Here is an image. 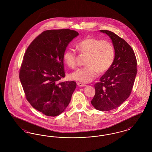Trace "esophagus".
Segmentation results:
<instances>
[{
	"instance_id": "1",
	"label": "esophagus",
	"mask_w": 152,
	"mask_h": 152,
	"mask_svg": "<svg viewBox=\"0 0 152 152\" xmlns=\"http://www.w3.org/2000/svg\"><path fill=\"white\" fill-rule=\"evenodd\" d=\"M77 86H79V87H84V86H86V84H84V83H77Z\"/></svg>"
}]
</instances>
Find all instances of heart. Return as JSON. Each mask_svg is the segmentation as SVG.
<instances>
[{"mask_svg": "<svg viewBox=\"0 0 152 152\" xmlns=\"http://www.w3.org/2000/svg\"><path fill=\"white\" fill-rule=\"evenodd\" d=\"M77 48L81 55L87 56L86 66L80 68L70 75V78L83 83H88L95 78L99 73L106 72L113 64L115 50L113 45L107 40L87 37L80 42ZM77 55L75 50L68 49L63 55V60L71 68L77 65Z\"/></svg>", "mask_w": 152, "mask_h": 152, "instance_id": "1", "label": "heart"}]
</instances>
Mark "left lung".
Instances as JSON below:
<instances>
[{"label": "left lung", "instance_id": "left-lung-1", "mask_svg": "<svg viewBox=\"0 0 152 152\" xmlns=\"http://www.w3.org/2000/svg\"><path fill=\"white\" fill-rule=\"evenodd\" d=\"M111 39L115 50V60L107 72L94 84L91 101L97 110L109 111L118 108L130 96L137 74V60L132 47L114 32L100 30Z\"/></svg>", "mask_w": 152, "mask_h": 152}]
</instances>
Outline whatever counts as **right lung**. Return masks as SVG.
Wrapping results in <instances>:
<instances>
[{
    "instance_id": "add662e5",
    "label": "right lung",
    "mask_w": 152,
    "mask_h": 152,
    "mask_svg": "<svg viewBox=\"0 0 152 152\" xmlns=\"http://www.w3.org/2000/svg\"><path fill=\"white\" fill-rule=\"evenodd\" d=\"M78 35L69 29L45 31L31 42L24 55L19 78L26 99L46 116L59 115L71 100L76 83L60 80L65 76L66 47Z\"/></svg>"
}]
</instances>
